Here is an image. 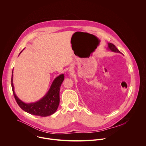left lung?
Returning <instances> with one entry per match:
<instances>
[{"mask_svg":"<svg viewBox=\"0 0 146 146\" xmlns=\"http://www.w3.org/2000/svg\"><path fill=\"white\" fill-rule=\"evenodd\" d=\"M108 49L111 50L113 52H116V53L121 54V52L117 49V48L112 43H108Z\"/></svg>","mask_w":146,"mask_h":146,"instance_id":"8db88e82","label":"left lung"}]
</instances>
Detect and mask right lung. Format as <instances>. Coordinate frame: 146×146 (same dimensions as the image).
I'll return each instance as SVG.
<instances>
[{"label":"right lung","instance_id":"add662e5","mask_svg":"<svg viewBox=\"0 0 146 146\" xmlns=\"http://www.w3.org/2000/svg\"><path fill=\"white\" fill-rule=\"evenodd\" d=\"M23 50L20 52L19 54ZM64 80V74H62L57 76L53 81L47 93L39 100L27 103L20 100L14 92L13 85V70L11 76V87L15 100L18 106L24 111L40 117H47L54 114L57 110L59 104V90L62 82Z\"/></svg>","mask_w":146,"mask_h":146}]
</instances>
